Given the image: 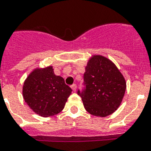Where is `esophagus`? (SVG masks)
I'll list each match as a JSON object with an SVG mask.
<instances>
[{
	"label": "esophagus",
	"mask_w": 151,
	"mask_h": 151,
	"mask_svg": "<svg viewBox=\"0 0 151 151\" xmlns=\"http://www.w3.org/2000/svg\"><path fill=\"white\" fill-rule=\"evenodd\" d=\"M71 88L72 90H73V91L75 92V91H77V85H76V84H73V85L71 86Z\"/></svg>",
	"instance_id": "1"
}]
</instances>
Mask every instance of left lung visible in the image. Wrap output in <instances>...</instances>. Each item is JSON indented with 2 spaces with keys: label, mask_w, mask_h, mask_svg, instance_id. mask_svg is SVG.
<instances>
[{
  "label": "left lung",
  "mask_w": 151,
  "mask_h": 151,
  "mask_svg": "<svg viewBox=\"0 0 151 151\" xmlns=\"http://www.w3.org/2000/svg\"><path fill=\"white\" fill-rule=\"evenodd\" d=\"M86 89L78 91L91 114L107 116L117 110L124 96L126 81L114 62L102 55L91 56L83 74Z\"/></svg>",
  "instance_id": "left-lung-1"
}]
</instances>
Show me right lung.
<instances>
[{
    "label": "right lung",
    "mask_w": 151,
    "mask_h": 151,
    "mask_svg": "<svg viewBox=\"0 0 151 151\" xmlns=\"http://www.w3.org/2000/svg\"><path fill=\"white\" fill-rule=\"evenodd\" d=\"M71 88L60 76L55 75L52 66L37 68L29 73L23 85V97L37 114L47 117L64 108Z\"/></svg>",
    "instance_id": "obj_1"
}]
</instances>
